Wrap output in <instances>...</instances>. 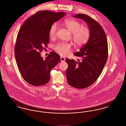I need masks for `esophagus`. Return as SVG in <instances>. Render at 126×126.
<instances>
[{
	"mask_svg": "<svg viewBox=\"0 0 126 126\" xmlns=\"http://www.w3.org/2000/svg\"><path fill=\"white\" fill-rule=\"evenodd\" d=\"M60 61L61 62H64L65 61V58H64V57H60Z\"/></svg>",
	"mask_w": 126,
	"mask_h": 126,
	"instance_id": "1",
	"label": "esophagus"
}]
</instances>
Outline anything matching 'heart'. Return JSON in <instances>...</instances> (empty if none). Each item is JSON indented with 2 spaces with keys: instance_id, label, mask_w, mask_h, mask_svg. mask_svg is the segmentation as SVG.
Returning a JSON list of instances; mask_svg holds the SVG:
<instances>
[{
  "instance_id": "b5f03b06",
  "label": "heart",
  "mask_w": 126,
  "mask_h": 126,
  "mask_svg": "<svg viewBox=\"0 0 126 126\" xmlns=\"http://www.w3.org/2000/svg\"><path fill=\"white\" fill-rule=\"evenodd\" d=\"M63 25L70 33H72V40L77 46H81L87 42L90 37V31L82 25L78 21L68 19L63 22ZM58 30L56 24H52L49 29V35L51 38L55 37ZM55 50L61 55L66 56L69 53L70 46L67 44H59L55 47Z\"/></svg>"
}]
</instances>
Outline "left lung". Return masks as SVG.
<instances>
[{
	"label": "left lung",
	"instance_id": "obj_1",
	"mask_svg": "<svg viewBox=\"0 0 126 126\" xmlns=\"http://www.w3.org/2000/svg\"><path fill=\"white\" fill-rule=\"evenodd\" d=\"M73 17L85 22L90 31V37L79 51L74 54L81 57V61L66 59L68 64L66 76L70 85L83 89L93 84L102 73L107 60L108 42L102 27L95 20L82 14Z\"/></svg>",
	"mask_w": 126,
	"mask_h": 126
}]
</instances>
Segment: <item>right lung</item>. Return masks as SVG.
<instances>
[{
  "label": "right lung",
  "mask_w": 126,
  "mask_h": 126,
  "mask_svg": "<svg viewBox=\"0 0 126 126\" xmlns=\"http://www.w3.org/2000/svg\"><path fill=\"white\" fill-rule=\"evenodd\" d=\"M66 12L39 11L28 18L21 27L17 36L15 55L20 73L24 80L34 86L47 84L50 72L60 61V55L51 52L45 60L40 52L49 42L51 26Z\"/></svg>",
  "instance_id": "1"
}]
</instances>
